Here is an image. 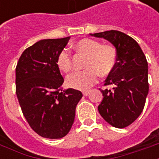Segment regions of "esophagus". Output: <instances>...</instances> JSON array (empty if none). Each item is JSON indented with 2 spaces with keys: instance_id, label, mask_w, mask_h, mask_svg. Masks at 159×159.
<instances>
[{
  "instance_id": "1",
  "label": "esophagus",
  "mask_w": 159,
  "mask_h": 159,
  "mask_svg": "<svg viewBox=\"0 0 159 159\" xmlns=\"http://www.w3.org/2000/svg\"><path fill=\"white\" fill-rule=\"evenodd\" d=\"M89 93V91H88V90H87V91H83V94L84 95V96H87Z\"/></svg>"
}]
</instances>
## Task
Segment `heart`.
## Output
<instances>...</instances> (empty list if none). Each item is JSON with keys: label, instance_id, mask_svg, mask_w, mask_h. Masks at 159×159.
<instances>
[{"label": "heart", "instance_id": "heart-1", "mask_svg": "<svg viewBox=\"0 0 159 159\" xmlns=\"http://www.w3.org/2000/svg\"><path fill=\"white\" fill-rule=\"evenodd\" d=\"M77 52L88 56L84 67L86 70L70 74L66 78L67 86L78 90H86L93 85L98 79V73L107 76L112 72L117 65V51L111 45H102L95 40L82 39L74 44ZM57 66L64 73L72 69L70 52L62 49L57 56Z\"/></svg>", "mask_w": 159, "mask_h": 159}]
</instances>
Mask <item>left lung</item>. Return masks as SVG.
Wrapping results in <instances>:
<instances>
[{"mask_svg":"<svg viewBox=\"0 0 159 159\" xmlns=\"http://www.w3.org/2000/svg\"><path fill=\"white\" fill-rule=\"evenodd\" d=\"M110 42L117 51V65L100 89L103 100L98 107L100 116L111 126L123 129L138 118L146 103L148 85V65L135 40L118 30L90 34Z\"/></svg>","mask_w":159,"mask_h":159,"instance_id":"obj_1","label":"left lung"}]
</instances>
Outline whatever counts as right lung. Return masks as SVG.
I'll return each instance as SVG.
<instances>
[{"instance_id": "add662e5", "label": "right lung", "mask_w": 159, "mask_h": 159, "mask_svg": "<svg viewBox=\"0 0 159 159\" xmlns=\"http://www.w3.org/2000/svg\"><path fill=\"white\" fill-rule=\"evenodd\" d=\"M70 36L44 39L23 52L16 67V94L30 126L44 138L60 139L71 129L83 93L63 90L57 56Z\"/></svg>"}]
</instances>
